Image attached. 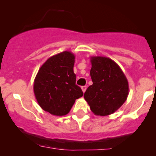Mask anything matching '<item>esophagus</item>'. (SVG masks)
<instances>
[{"instance_id": "1", "label": "esophagus", "mask_w": 156, "mask_h": 156, "mask_svg": "<svg viewBox=\"0 0 156 156\" xmlns=\"http://www.w3.org/2000/svg\"><path fill=\"white\" fill-rule=\"evenodd\" d=\"M87 87H86V86H83V87H81V89H82V91H83V93L86 92V90H87Z\"/></svg>"}]
</instances>
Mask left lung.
<instances>
[{
    "instance_id": "1",
    "label": "left lung",
    "mask_w": 156,
    "mask_h": 156,
    "mask_svg": "<svg viewBox=\"0 0 156 156\" xmlns=\"http://www.w3.org/2000/svg\"><path fill=\"white\" fill-rule=\"evenodd\" d=\"M90 61L93 83L84 93V99L95 115H109L127 100L129 93L128 80L119 66L111 58L92 56Z\"/></svg>"
}]
</instances>
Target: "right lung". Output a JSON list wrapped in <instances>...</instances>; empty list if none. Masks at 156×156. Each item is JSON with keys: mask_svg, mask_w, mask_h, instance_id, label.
<instances>
[{"mask_svg": "<svg viewBox=\"0 0 156 156\" xmlns=\"http://www.w3.org/2000/svg\"><path fill=\"white\" fill-rule=\"evenodd\" d=\"M75 55L64 51L50 57L39 68L34 82V92L39 106L52 115L64 116L76 99L83 96L76 84L73 72Z\"/></svg>", "mask_w": 156, "mask_h": 156, "instance_id": "add662e5", "label": "right lung"}]
</instances>
